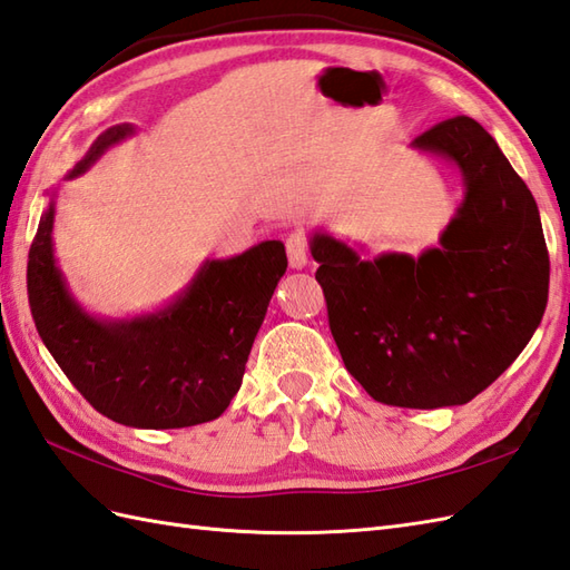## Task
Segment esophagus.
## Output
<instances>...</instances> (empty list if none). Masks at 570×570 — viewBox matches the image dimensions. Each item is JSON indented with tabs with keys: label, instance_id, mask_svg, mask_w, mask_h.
Instances as JSON below:
<instances>
[{
	"label": "esophagus",
	"instance_id": "34e87169",
	"mask_svg": "<svg viewBox=\"0 0 570 570\" xmlns=\"http://www.w3.org/2000/svg\"><path fill=\"white\" fill-rule=\"evenodd\" d=\"M285 248H287V261H289V266L293 268H304L307 266V256H309V242H307V237H304L302 232H293V234H287V239H285Z\"/></svg>",
	"mask_w": 570,
	"mask_h": 570
}]
</instances>
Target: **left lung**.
Returning a JSON list of instances; mask_svg holds the SVG:
<instances>
[{"instance_id":"8db88e82","label":"left lung","mask_w":570,"mask_h":570,"mask_svg":"<svg viewBox=\"0 0 570 570\" xmlns=\"http://www.w3.org/2000/svg\"><path fill=\"white\" fill-rule=\"evenodd\" d=\"M460 166L466 196L440 246L419 258L355 248L316 232L328 326L345 367L382 404L462 406L530 343L549 297V252L530 188L474 118L413 140Z\"/></svg>"}]
</instances>
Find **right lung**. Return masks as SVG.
<instances>
[{"label":"right lung","mask_w":570,"mask_h":570,"mask_svg":"<svg viewBox=\"0 0 570 570\" xmlns=\"http://www.w3.org/2000/svg\"><path fill=\"white\" fill-rule=\"evenodd\" d=\"M114 125L67 178L85 174L104 151L132 135ZM55 203L38 222L29 252V304L36 328L77 392L106 419L149 430L217 419L239 392L248 353L287 268L281 242L242 256L205 261L169 307L135 318H96L69 295L52 254Z\"/></svg>","instance_id":"right-lung-1"}]
</instances>
